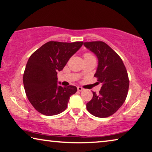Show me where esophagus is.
Instances as JSON below:
<instances>
[{
    "label": "esophagus",
    "mask_w": 152,
    "mask_h": 152,
    "mask_svg": "<svg viewBox=\"0 0 152 152\" xmlns=\"http://www.w3.org/2000/svg\"><path fill=\"white\" fill-rule=\"evenodd\" d=\"M77 89H78V91H83V90H84L83 88L81 87H77Z\"/></svg>",
    "instance_id": "34e87169"
}]
</instances>
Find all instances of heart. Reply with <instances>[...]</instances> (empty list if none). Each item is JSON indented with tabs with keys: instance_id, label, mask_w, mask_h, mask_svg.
Instances as JSON below:
<instances>
[{
	"instance_id": "b5f03b06",
	"label": "heart",
	"mask_w": 152,
	"mask_h": 152,
	"mask_svg": "<svg viewBox=\"0 0 152 152\" xmlns=\"http://www.w3.org/2000/svg\"><path fill=\"white\" fill-rule=\"evenodd\" d=\"M84 58H95L94 56L90 53H85L84 54Z\"/></svg>"
}]
</instances>
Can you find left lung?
<instances>
[{
	"mask_svg": "<svg viewBox=\"0 0 152 152\" xmlns=\"http://www.w3.org/2000/svg\"><path fill=\"white\" fill-rule=\"evenodd\" d=\"M85 46L96 54L98 65L94 76L102 83L99 94L93 92L87 109L94 116L104 118L121 107L128 95L129 79L121 58L103 42H85Z\"/></svg>",
	"mask_w": 152,
	"mask_h": 152,
	"instance_id": "8db88e82",
	"label": "left lung"
}]
</instances>
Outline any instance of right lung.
Returning <instances> with one entry per match:
<instances>
[{"mask_svg":"<svg viewBox=\"0 0 152 152\" xmlns=\"http://www.w3.org/2000/svg\"><path fill=\"white\" fill-rule=\"evenodd\" d=\"M83 44V42L51 41L29 57L23 76L24 87L29 102L39 113L51 116L66 109L70 96L77 88L58 85L57 72L61 71Z\"/></svg>","mask_w":152,"mask_h":152,"instance_id":"add662e5","label":"right lung"}]
</instances>
